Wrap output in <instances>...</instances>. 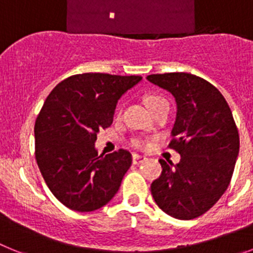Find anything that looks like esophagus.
Here are the masks:
<instances>
[{
	"label": "esophagus",
	"instance_id": "34e87169",
	"mask_svg": "<svg viewBox=\"0 0 253 253\" xmlns=\"http://www.w3.org/2000/svg\"><path fill=\"white\" fill-rule=\"evenodd\" d=\"M147 157L142 154H133V163L134 165H140V163L146 162Z\"/></svg>",
	"mask_w": 253,
	"mask_h": 253
}]
</instances>
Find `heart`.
I'll use <instances>...</instances> for the list:
<instances>
[{"mask_svg": "<svg viewBox=\"0 0 253 253\" xmlns=\"http://www.w3.org/2000/svg\"><path fill=\"white\" fill-rule=\"evenodd\" d=\"M162 101H166V100L163 99V97H161V96L149 95V96H147V97H146V104H147V106L149 107V109H152V107L156 106V105H158L160 102H162ZM135 144H137V146H139L140 143L135 142Z\"/></svg>", "mask_w": 253, "mask_h": 253, "instance_id": "b5f03b06", "label": "heart"}]
</instances>
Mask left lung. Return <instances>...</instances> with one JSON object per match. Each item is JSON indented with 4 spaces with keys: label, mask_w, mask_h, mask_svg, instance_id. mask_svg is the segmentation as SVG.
<instances>
[{
    "label": "left lung",
    "mask_w": 253,
    "mask_h": 253,
    "mask_svg": "<svg viewBox=\"0 0 253 253\" xmlns=\"http://www.w3.org/2000/svg\"><path fill=\"white\" fill-rule=\"evenodd\" d=\"M147 80L175 97L177 111L169 147L181 156L177 165L160 160L162 173L152 182V196L173 218H198L231 182L240 152L233 115L218 88L198 76L175 72Z\"/></svg>",
    "instance_id": "1"
}]
</instances>
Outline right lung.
Wrapping results in <instances>:
<instances>
[{"label":"right lung","instance_id":"obj_1","mask_svg":"<svg viewBox=\"0 0 253 253\" xmlns=\"http://www.w3.org/2000/svg\"><path fill=\"white\" fill-rule=\"evenodd\" d=\"M140 76L84 73L58 84L34 126L35 158L51 194L76 211H93L118 193L130 152L100 154L97 133L113 124L119 99Z\"/></svg>","mask_w":253,"mask_h":253}]
</instances>
